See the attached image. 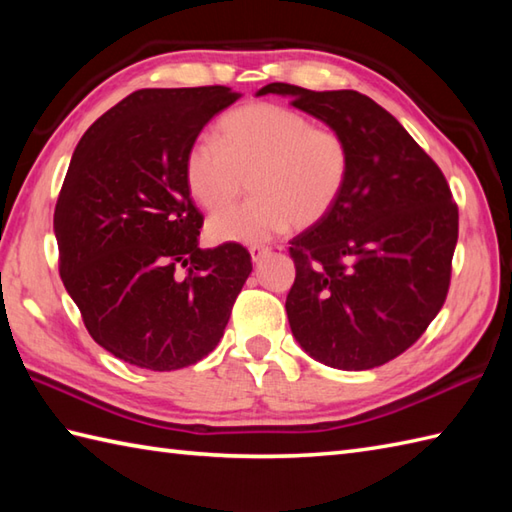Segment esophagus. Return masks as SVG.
<instances>
[{"instance_id": "esophagus-1", "label": "esophagus", "mask_w": 512, "mask_h": 512, "mask_svg": "<svg viewBox=\"0 0 512 512\" xmlns=\"http://www.w3.org/2000/svg\"><path fill=\"white\" fill-rule=\"evenodd\" d=\"M248 250H250V257H253V262H262V259L270 253V248L262 244H253Z\"/></svg>"}]
</instances>
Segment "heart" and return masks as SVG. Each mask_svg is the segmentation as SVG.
Listing matches in <instances>:
<instances>
[{
	"label": "heart",
	"instance_id": "1",
	"mask_svg": "<svg viewBox=\"0 0 512 512\" xmlns=\"http://www.w3.org/2000/svg\"><path fill=\"white\" fill-rule=\"evenodd\" d=\"M213 140L191 145L184 156L191 198L215 213L245 190L246 181L254 193L246 205L211 217L206 233L217 244H262L290 224H319L350 180L347 136L284 105L235 107L217 121Z\"/></svg>",
	"mask_w": 512,
	"mask_h": 512
}]
</instances>
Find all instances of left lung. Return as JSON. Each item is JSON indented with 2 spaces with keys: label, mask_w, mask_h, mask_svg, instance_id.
Returning a JSON list of instances; mask_svg holds the SVG:
<instances>
[{
  "label": "left lung",
  "mask_w": 512,
  "mask_h": 512,
  "mask_svg": "<svg viewBox=\"0 0 512 512\" xmlns=\"http://www.w3.org/2000/svg\"><path fill=\"white\" fill-rule=\"evenodd\" d=\"M350 140V180L319 224L292 237L290 330L317 361L361 372L394 361L444 306L458 244L449 182L407 129L354 90L270 83Z\"/></svg>",
  "instance_id": "left-lung-1"
}]
</instances>
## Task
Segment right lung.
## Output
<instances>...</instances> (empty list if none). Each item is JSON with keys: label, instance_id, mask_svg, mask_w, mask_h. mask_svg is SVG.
Wrapping results in <instances>:
<instances>
[{"label": "right lung", "instance_id": "obj_1", "mask_svg": "<svg viewBox=\"0 0 512 512\" xmlns=\"http://www.w3.org/2000/svg\"><path fill=\"white\" fill-rule=\"evenodd\" d=\"M239 96L226 85L138 90L74 149L54 209L59 273L92 339L129 365L202 361L253 270L242 244L198 246L204 215L184 184L189 147Z\"/></svg>", "mask_w": 512, "mask_h": 512}]
</instances>
